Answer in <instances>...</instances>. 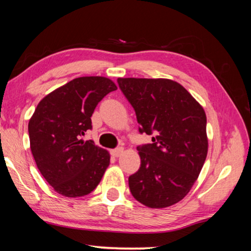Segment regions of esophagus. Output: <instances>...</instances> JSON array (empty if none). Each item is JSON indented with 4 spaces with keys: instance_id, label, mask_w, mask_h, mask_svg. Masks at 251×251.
Masks as SVG:
<instances>
[{
    "instance_id": "obj_1",
    "label": "esophagus",
    "mask_w": 251,
    "mask_h": 251,
    "mask_svg": "<svg viewBox=\"0 0 251 251\" xmlns=\"http://www.w3.org/2000/svg\"><path fill=\"white\" fill-rule=\"evenodd\" d=\"M123 152H124V149H123V147H117V149L111 150V155L115 157H119L123 154Z\"/></svg>"
}]
</instances>
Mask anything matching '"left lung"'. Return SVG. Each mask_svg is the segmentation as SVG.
Segmentation results:
<instances>
[{
	"label": "left lung",
	"instance_id": "obj_1",
	"mask_svg": "<svg viewBox=\"0 0 251 251\" xmlns=\"http://www.w3.org/2000/svg\"><path fill=\"white\" fill-rule=\"evenodd\" d=\"M119 89L135 110L138 132L153 135L138 145L140 170L129 190L149 208L182 200L200 174L208 153L206 117L184 87L169 79L118 78Z\"/></svg>",
	"mask_w": 251,
	"mask_h": 251
}]
</instances>
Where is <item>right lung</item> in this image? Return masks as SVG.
<instances>
[{
    "label": "right lung",
    "instance_id": "obj_1",
    "mask_svg": "<svg viewBox=\"0 0 251 251\" xmlns=\"http://www.w3.org/2000/svg\"><path fill=\"white\" fill-rule=\"evenodd\" d=\"M116 89L105 77L75 78L35 108L29 122L31 152L42 176L61 196H87L108 168V152L82 136L93 128L90 117L98 102Z\"/></svg>",
    "mask_w": 251,
    "mask_h": 251
}]
</instances>
